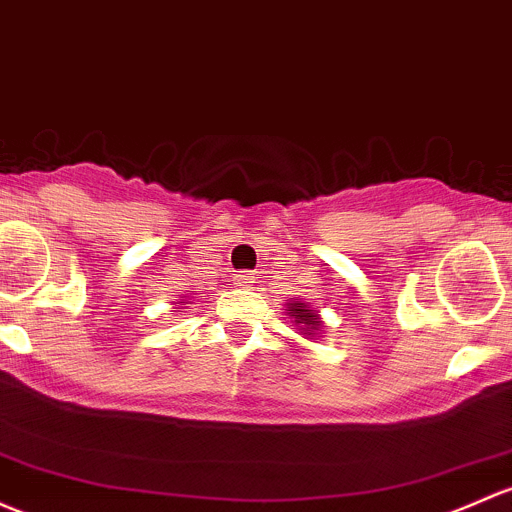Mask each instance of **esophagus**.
I'll use <instances>...</instances> for the list:
<instances>
[{
	"label": "esophagus",
	"instance_id": "esophagus-1",
	"mask_svg": "<svg viewBox=\"0 0 512 512\" xmlns=\"http://www.w3.org/2000/svg\"><path fill=\"white\" fill-rule=\"evenodd\" d=\"M235 284H238V287H252V284H255V277H252L250 272H240L235 274Z\"/></svg>",
	"mask_w": 512,
	"mask_h": 512
}]
</instances>
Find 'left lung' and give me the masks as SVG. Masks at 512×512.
<instances>
[{
	"label": "left lung",
	"instance_id": "1",
	"mask_svg": "<svg viewBox=\"0 0 512 512\" xmlns=\"http://www.w3.org/2000/svg\"><path fill=\"white\" fill-rule=\"evenodd\" d=\"M287 311L294 316V319H297V324H304V326H311V328L321 326V321L316 319V314L306 304L304 306H301V304H289Z\"/></svg>",
	"mask_w": 512,
	"mask_h": 512
}]
</instances>
